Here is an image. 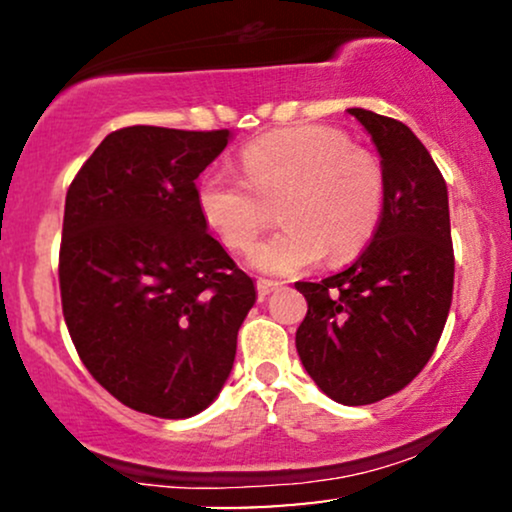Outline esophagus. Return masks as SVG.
Returning <instances> with one entry per match:
<instances>
[{
    "mask_svg": "<svg viewBox=\"0 0 512 512\" xmlns=\"http://www.w3.org/2000/svg\"><path fill=\"white\" fill-rule=\"evenodd\" d=\"M279 281H272V279H260L257 281V296H260V301H264V298L269 296V293L279 289Z\"/></svg>",
    "mask_w": 512,
    "mask_h": 512,
    "instance_id": "esophagus-1",
    "label": "esophagus"
}]
</instances>
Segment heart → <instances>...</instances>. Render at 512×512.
<instances>
[{
  "label": "heart",
  "instance_id": "1",
  "mask_svg": "<svg viewBox=\"0 0 512 512\" xmlns=\"http://www.w3.org/2000/svg\"><path fill=\"white\" fill-rule=\"evenodd\" d=\"M243 178L207 173L197 185L199 214L231 252H248L279 204L281 231L252 252L267 274L293 276L327 255L356 257L378 231L385 173L342 129L298 125L262 134L240 151Z\"/></svg>",
  "mask_w": 512,
  "mask_h": 512
}]
</instances>
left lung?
<instances>
[{
  "instance_id": "left-lung-1",
  "label": "left lung",
  "mask_w": 512,
  "mask_h": 512,
  "mask_svg": "<svg viewBox=\"0 0 512 512\" xmlns=\"http://www.w3.org/2000/svg\"><path fill=\"white\" fill-rule=\"evenodd\" d=\"M378 146L385 207L368 248L344 272L298 281L308 301L296 349L315 385L346 407L395 395L436 351L452 303L448 187L404 122L351 108Z\"/></svg>"
}]
</instances>
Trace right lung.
I'll return each instance as SVG.
<instances>
[{"instance_id":"1","label":"right lung","mask_w":512,"mask_h":512,"mask_svg":"<svg viewBox=\"0 0 512 512\" xmlns=\"http://www.w3.org/2000/svg\"><path fill=\"white\" fill-rule=\"evenodd\" d=\"M228 129L110 132L67 190L60 293L88 373L122 404L187 419L214 402L255 284L197 207Z\"/></svg>"}]
</instances>
